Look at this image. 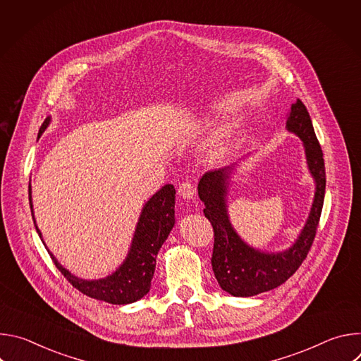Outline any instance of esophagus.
<instances>
[{
  "instance_id": "34e87169",
  "label": "esophagus",
  "mask_w": 361,
  "mask_h": 361,
  "mask_svg": "<svg viewBox=\"0 0 361 361\" xmlns=\"http://www.w3.org/2000/svg\"><path fill=\"white\" fill-rule=\"evenodd\" d=\"M195 194V188H194V184L190 183V181H185L183 184H180L178 187V195L185 198V200H191Z\"/></svg>"
}]
</instances>
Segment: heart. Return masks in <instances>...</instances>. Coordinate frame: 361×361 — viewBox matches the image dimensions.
Segmentation results:
<instances>
[{
	"mask_svg": "<svg viewBox=\"0 0 361 361\" xmlns=\"http://www.w3.org/2000/svg\"><path fill=\"white\" fill-rule=\"evenodd\" d=\"M227 149H228V147H227V144L224 141H221L220 138L214 140L212 142V145H210V149H209V159L212 161H219V160H221L226 156Z\"/></svg>",
	"mask_w": 361,
	"mask_h": 361,
	"instance_id": "obj_1",
	"label": "heart"
}]
</instances>
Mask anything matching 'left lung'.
<instances>
[{"label":"left lung","mask_w":361,"mask_h":361,"mask_svg":"<svg viewBox=\"0 0 361 361\" xmlns=\"http://www.w3.org/2000/svg\"><path fill=\"white\" fill-rule=\"evenodd\" d=\"M286 128L304 144L307 166L316 181L310 214L295 243L281 252H264L244 243L233 228L227 213V192L234 166L205 173L198 183V197L204 216L214 230L212 266L220 287L234 297H251L270 291L287 281L305 260L314 241L326 192L323 151L305 106L297 99L286 121Z\"/></svg>","instance_id":"1"}]
</instances>
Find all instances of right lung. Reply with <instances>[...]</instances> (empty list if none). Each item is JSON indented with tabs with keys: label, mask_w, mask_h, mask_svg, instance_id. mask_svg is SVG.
<instances>
[{
	"label": "right lung",
	"mask_w": 361,
	"mask_h": 361,
	"mask_svg": "<svg viewBox=\"0 0 361 361\" xmlns=\"http://www.w3.org/2000/svg\"><path fill=\"white\" fill-rule=\"evenodd\" d=\"M51 117L44 120L38 131V138L42 135ZM28 198L35 230L42 240L41 231L38 230L34 219L31 184L28 185ZM174 205L176 188L171 184H166L145 202L137 223L127 259L111 276L104 279L82 280L75 277L57 262L56 257L49 252L47 247L45 248L61 274L82 294L110 304H130L142 298L149 291L154 270H156L157 254L176 223Z\"/></svg>",
	"instance_id": "1"
}]
</instances>
